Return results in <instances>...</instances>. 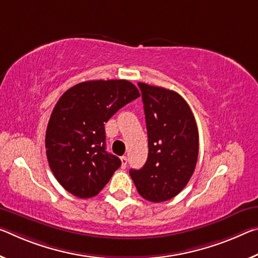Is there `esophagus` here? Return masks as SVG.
<instances>
[{
    "instance_id": "34e87169",
    "label": "esophagus",
    "mask_w": 258,
    "mask_h": 258,
    "mask_svg": "<svg viewBox=\"0 0 258 258\" xmlns=\"http://www.w3.org/2000/svg\"><path fill=\"white\" fill-rule=\"evenodd\" d=\"M120 161H121V167H122V169H125L126 165H127V157L121 156L120 157Z\"/></svg>"
}]
</instances>
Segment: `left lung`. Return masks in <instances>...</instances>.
Segmentation results:
<instances>
[{
    "instance_id": "left-lung-1",
    "label": "left lung",
    "mask_w": 258,
    "mask_h": 258,
    "mask_svg": "<svg viewBox=\"0 0 258 258\" xmlns=\"http://www.w3.org/2000/svg\"><path fill=\"white\" fill-rule=\"evenodd\" d=\"M144 102L148 158L130 175L142 198L164 202L178 195L194 173L199 132L193 112L178 93L139 83Z\"/></svg>"
}]
</instances>
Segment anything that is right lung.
Masks as SVG:
<instances>
[{
    "label": "right lung",
    "mask_w": 258,
    "mask_h": 258,
    "mask_svg": "<svg viewBox=\"0 0 258 258\" xmlns=\"http://www.w3.org/2000/svg\"><path fill=\"white\" fill-rule=\"evenodd\" d=\"M139 96L127 80H91L59 97L47 126L46 153L55 178L69 193L93 198L121 165L105 150L104 122Z\"/></svg>",
    "instance_id": "add662e5"
}]
</instances>
